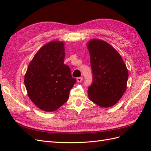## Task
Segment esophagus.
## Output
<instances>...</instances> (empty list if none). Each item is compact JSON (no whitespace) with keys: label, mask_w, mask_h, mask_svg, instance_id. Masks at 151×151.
<instances>
[{"label":"esophagus","mask_w":151,"mask_h":151,"mask_svg":"<svg viewBox=\"0 0 151 151\" xmlns=\"http://www.w3.org/2000/svg\"><path fill=\"white\" fill-rule=\"evenodd\" d=\"M82 80H83V78H82V77H78V78H76L77 82H78V83H80L81 82H82Z\"/></svg>","instance_id":"1"}]
</instances>
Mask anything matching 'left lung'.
<instances>
[{
  "mask_svg": "<svg viewBox=\"0 0 151 151\" xmlns=\"http://www.w3.org/2000/svg\"><path fill=\"white\" fill-rule=\"evenodd\" d=\"M93 81L88 88L91 101L101 107L115 105L124 93L128 71L121 55L105 41L93 39L88 42Z\"/></svg>",
  "mask_w": 151,
  "mask_h": 151,
  "instance_id": "8db88e82",
  "label": "left lung"
}]
</instances>
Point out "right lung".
I'll list each match as a JSON object with an SVG mask.
<instances>
[{
  "mask_svg": "<svg viewBox=\"0 0 151 151\" xmlns=\"http://www.w3.org/2000/svg\"><path fill=\"white\" fill-rule=\"evenodd\" d=\"M64 42L52 41L38 50L29 63L24 77L32 102L45 111L57 110L68 101L76 82L70 68L64 64Z\"/></svg>",
  "mask_w": 151,
  "mask_h": 151,
  "instance_id": "add662e5",
  "label": "right lung"
}]
</instances>
